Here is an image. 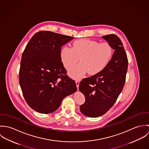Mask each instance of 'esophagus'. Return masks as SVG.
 I'll list each match as a JSON object with an SVG mask.
<instances>
[{
  "label": "esophagus",
  "mask_w": 149,
  "mask_h": 149,
  "mask_svg": "<svg viewBox=\"0 0 149 149\" xmlns=\"http://www.w3.org/2000/svg\"><path fill=\"white\" fill-rule=\"evenodd\" d=\"M79 84H80V81H79V80H76V86H77V89H79Z\"/></svg>",
  "instance_id": "34e87169"
}]
</instances>
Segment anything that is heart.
I'll return each mask as SVG.
<instances>
[{"label":"heart","mask_w":149,"mask_h":149,"mask_svg":"<svg viewBox=\"0 0 149 149\" xmlns=\"http://www.w3.org/2000/svg\"><path fill=\"white\" fill-rule=\"evenodd\" d=\"M113 53L112 46L107 42L81 39L73 43L72 48L64 47L61 58L65 67L70 70L79 60L71 72L74 79H80L85 73L94 75L103 70L109 63Z\"/></svg>","instance_id":"b5f03b06"}]
</instances>
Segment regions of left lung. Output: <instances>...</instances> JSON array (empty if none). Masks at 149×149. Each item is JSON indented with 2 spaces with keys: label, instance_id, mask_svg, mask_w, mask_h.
<instances>
[{
  "label": "left lung",
  "instance_id": "left-lung-1",
  "mask_svg": "<svg viewBox=\"0 0 149 149\" xmlns=\"http://www.w3.org/2000/svg\"><path fill=\"white\" fill-rule=\"evenodd\" d=\"M102 38L114 50L112 58L103 70L83 79L79 84L85 97L80 111L91 118L102 116L114 104L123 88L127 71V57L120 40L114 34Z\"/></svg>",
  "mask_w": 149,
  "mask_h": 149
}]
</instances>
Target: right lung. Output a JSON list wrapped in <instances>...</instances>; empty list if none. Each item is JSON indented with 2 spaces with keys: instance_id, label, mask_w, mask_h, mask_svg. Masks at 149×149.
I'll return each instance as SVG.
<instances>
[{
  "instance_id": "right-lung-1",
  "label": "right lung",
  "mask_w": 149,
  "mask_h": 149,
  "mask_svg": "<svg viewBox=\"0 0 149 149\" xmlns=\"http://www.w3.org/2000/svg\"><path fill=\"white\" fill-rule=\"evenodd\" d=\"M73 37L48 31L35 34L22 54L19 84L24 98L41 113L56 111L65 97L77 91L61 62V47Z\"/></svg>"
}]
</instances>
